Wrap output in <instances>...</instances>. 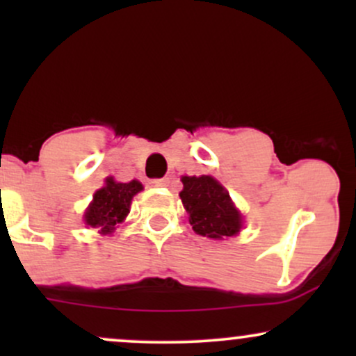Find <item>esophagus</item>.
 Here are the masks:
<instances>
[{"label": "esophagus", "instance_id": "esophagus-1", "mask_svg": "<svg viewBox=\"0 0 356 356\" xmlns=\"http://www.w3.org/2000/svg\"><path fill=\"white\" fill-rule=\"evenodd\" d=\"M149 184L152 187H165V186H169V179H150L149 181Z\"/></svg>", "mask_w": 356, "mask_h": 356}]
</instances>
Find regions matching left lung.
Here are the masks:
<instances>
[{"mask_svg":"<svg viewBox=\"0 0 356 356\" xmlns=\"http://www.w3.org/2000/svg\"><path fill=\"white\" fill-rule=\"evenodd\" d=\"M181 195L184 207L189 212V222L197 234L222 239L238 234L241 214L232 206L229 192L211 175L182 177Z\"/></svg>","mask_w":356,"mask_h":356,"instance_id":"obj_1","label":"left lung"}]
</instances>
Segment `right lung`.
I'll use <instances>...</instances> for the list:
<instances>
[{
  "label": "right lung",
  "mask_w": 356,
  "mask_h": 356,
  "mask_svg": "<svg viewBox=\"0 0 356 356\" xmlns=\"http://www.w3.org/2000/svg\"><path fill=\"white\" fill-rule=\"evenodd\" d=\"M142 191L138 181L115 182L112 177L107 179L105 187L95 192L93 202L85 212V222L92 227H99L102 234H110L122 222L130 209V202L137 192Z\"/></svg>",
  "instance_id": "right-lung-1"
}]
</instances>
